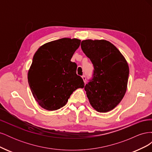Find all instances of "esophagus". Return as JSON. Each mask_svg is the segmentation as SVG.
<instances>
[{
	"instance_id": "obj_1",
	"label": "esophagus",
	"mask_w": 152,
	"mask_h": 152,
	"mask_svg": "<svg viewBox=\"0 0 152 152\" xmlns=\"http://www.w3.org/2000/svg\"><path fill=\"white\" fill-rule=\"evenodd\" d=\"M82 79H83L84 82L85 83H86V77L85 75H83V76H82Z\"/></svg>"
}]
</instances>
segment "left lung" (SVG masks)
I'll use <instances>...</instances> for the list:
<instances>
[{"instance_id": "1", "label": "left lung", "mask_w": 152, "mask_h": 152, "mask_svg": "<svg viewBox=\"0 0 152 152\" xmlns=\"http://www.w3.org/2000/svg\"><path fill=\"white\" fill-rule=\"evenodd\" d=\"M81 48L94 69L93 78L84 87L89 103L96 111L109 112L125 95L128 64L118 49L107 40H82Z\"/></svg>"}]
</instances>
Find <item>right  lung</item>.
<instances>
[{
	"mask_svg": "<svg viewBox=\"0 0 152 152\" xmlns=\"http://www.w3.org/2000/svg\"><path fill=\"white\" fill-rule=\"evenodd\" d=\"M80 40L63 38L40 47L35 53L28 73L31 91L41 107L50 111L65 106L73 92L83 88L77 75V64L71 61Z\"/></svg>",
	"mask_w": 152,
	"mask_h": 152,
	"instance_id": "add662e5",
	"label": "right lung"
}]
</instances>
